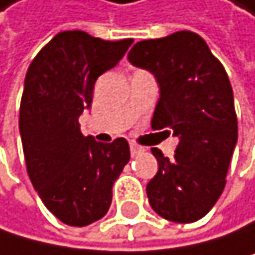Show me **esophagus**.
<instances>
[{
    "instance_id": "esophagus-1",
    "label": "esophagus",
    "mask_w": 255,
    "mask_h": 255,
    "mask_svg": "<svg viewBox=\"0 0 255 255\" xmlns=\"http://www.w3.org/2000/svg\"><path fill=\"white\" fill-rule=\"evenodd\" d=\"M142 149L141 146H138V144H134V142H131L130 144V152H131V157H136V155H139L141 152H142Z\"/></svg>"
}]
</instances>
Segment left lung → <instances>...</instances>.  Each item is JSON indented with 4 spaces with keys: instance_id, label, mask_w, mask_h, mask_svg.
<instances>
[{
    "instance_id": "1",
    "label": "left lung",
    "mask_w": 255,
    "mask_h": 255,
    "mask_svg": "<svg viewBox=\"0 0 255 255\" xmlns=\"http://www.w3.org/2000/svg\"><path fill=\"white\" fill-rule=\"evenodd\" d=\"M128 61L158 82L152 128H168L179 138L173 158L150 149L158 171L146 187L149 203L166 221L195 222L221 197L238 139L229 76L205 39L192 31L139 41Z\"/></svg>"
}]
</instances>
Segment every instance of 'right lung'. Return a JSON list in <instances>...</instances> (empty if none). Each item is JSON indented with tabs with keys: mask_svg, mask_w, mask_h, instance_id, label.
Listing matches in <instances>:
<instances>
[{
	"mask_svg": "<svg viewBox=\"0 0 255 255\" xmlns=\"http://www.w3.org/2000/svg\"><path fill=\"white\" fill-rule=\"evenodd\" d=\"M131 42L61 31L25 76L18 128L26 171L46 208L71 227L108 213L113 184L130 160L125 138L103 144L84 136L79 116L92 105L97 79L121 61Z\"/></svg>",
	"mask_w": 255,
	"mask_h": 255,
	"instance_id": "obj_1",
	"label": "right lung"
}]
</instances>
